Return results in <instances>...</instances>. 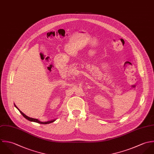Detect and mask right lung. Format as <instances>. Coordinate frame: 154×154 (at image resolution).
<instances>
[{
	"instance_id": "add662e5",
	"label": "right lung",
	"mask_w": 154,
	"mask_h": 154,
	"mask_svg": "<svg viewBox=\"0 0 154 154\" xmlns=\"http://www.w3.org/2000/svg\"><path fill=\"white\" fill-rule=\"evenodd\" d=\"M14 105H15V106L19 110V111L20 112V113L23 116V117H24V118H26L27 120H29V121H30V122H35V123H39V124H49V123H53V122H54L56 120H51V121H48V122H40V121H39L38 119H32V118H31V117H28V116H27L26 115H25L23 112H21L18 108H17V106L14 104Z\"/></svg>"
}]
</instances>
